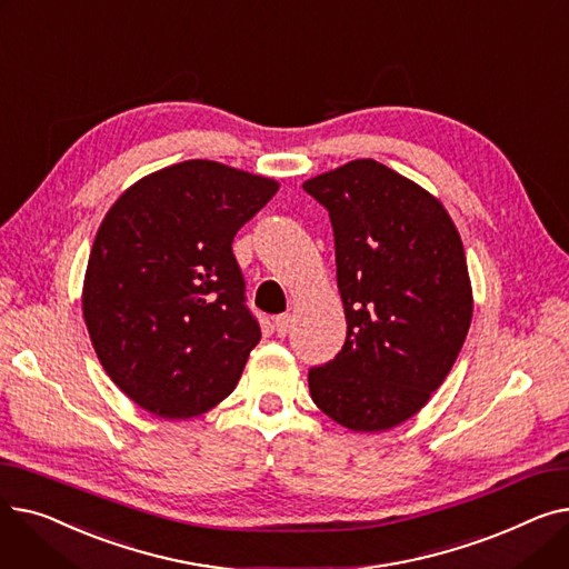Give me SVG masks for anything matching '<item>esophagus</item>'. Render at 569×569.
Returning <instances> with one entry per match:
<instances>
[{
    "label": "esophagus",
    "instance_id": "34e87169",
    "mask_svg": "<svg viewBox=\"0 0 569 569\" xmlns=\"http://www.w3.org/2000/svg\"><path fill=\"white\" fill-rule=\"evenodd\" d=\"M290 322H292L290 313H281V316L274 318V330H277L279 337H286L290 332Z\"/></svg>",
    "mask_w": 569,
    "mask_h": 569
}]
</instances>
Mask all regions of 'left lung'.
<instances>
[{
	"label": "left lung",
	"instance_id": "8db88e82",
	"mask_svg": "<svg viewBox=\"0 0 569 569\" xmlns=\"http://www.w3.org/2000/svg\"><path fill=\"white\" fill-rule=\"evenodd\" d=\"M335 228L348 337L309 371L313 403L350 431L395 429L455 367L472 320L461 234L442 202L373 159L302 184Z\"/></svg>",
	"mask_w": 569,
	"mask_h": 569
}]
</instances>
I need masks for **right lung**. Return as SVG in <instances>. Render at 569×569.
<instances>
[{"label": "right lung", "instance_id": "obj_1", "mask_svg": "<svg viewBox=\"0 0 569 569\" xmlns=\"http://www.w3.org/2000/svg\"><path fill=\"white\" fill-rule=\"evenodd\" d=\"M279 191L217 161L147 174L108 209L89 253L82 316L110 380L163 420L219 406L260 341L232 239Z\"/></svg>", "mask_w": 569, "mask_h": 569}]
</instances>
